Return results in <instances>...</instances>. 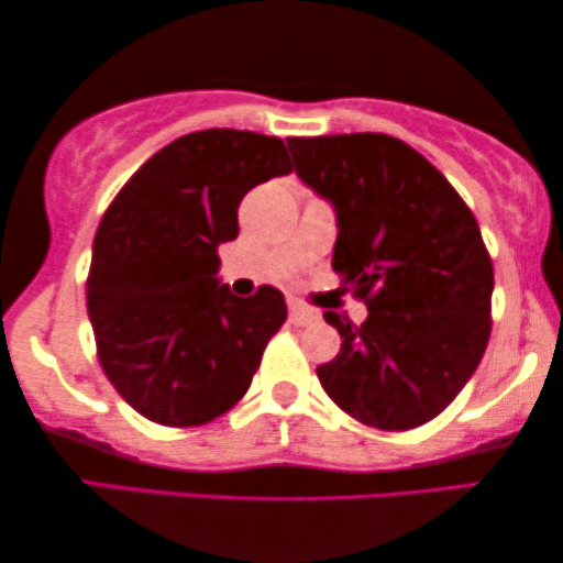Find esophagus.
<instances>
[{
    "mask_svg": "<svg viewBox=\"0 0 563 563\" xmlns=\"http://www.w3.org/2000/svg\"><path fill=\"white\" fill-rule=\"evenodd\" d=\"M288 311H290V322H294V324H314V322H319V311L309 309V306H303L298 301H290Z\"/></svg>",
    "mask_w": 563,
    "mask_h": 563,
    "instance_id": "obj_1",
    "label": "esophagus"
}]
</instances>
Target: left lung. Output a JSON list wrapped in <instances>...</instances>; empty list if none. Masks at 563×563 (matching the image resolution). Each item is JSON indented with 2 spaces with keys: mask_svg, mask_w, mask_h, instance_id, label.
Masks as SVG:
<instances>
[{
  "mask_svg": "<svg viewBox=\"0 0 563 563\" xmlns=\"http://www.w3.org/2000/svg\"><path fill=\"white\" fill-rule=\"evenodd\" d=\"M288 151L298 179L332 205V269L368 309L361 327L324 311L343 343L319 382L355 421L423 426L488 345L494 265L478 223L452 184L389 134L290 137Z\"/></svg>",
  "mask_w": 563,
  "mask_h": 563,
  "instance_id": "left-lung-1",
  "label": "left lung"
}]
</instances>
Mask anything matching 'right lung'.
<instances>
[{"label":"right lung","mask_w":563,"mask_h":563,"mask_svg":"<svg viewBox=\"0 0 563 563\" xmlns=\"http://www.w3.org/2000/svg\"><path fill=\"white\" fill-rule=\"evenodd\" d=\"M290 170L277 137L191 132L155 153L106 210L88 317L106 376L147 421L202 426L246 395L288 309L273 286L233 296L218 277V246L239 236L246 191Z\"/></svg>","instance_id":"1"}]
</instances>
